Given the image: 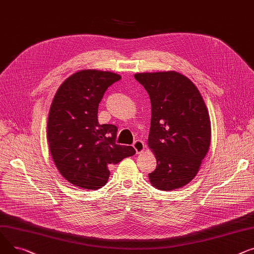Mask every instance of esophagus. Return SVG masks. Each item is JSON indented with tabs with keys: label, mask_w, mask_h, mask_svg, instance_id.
I'll use <instances>...</instances> for the list:
<instances>
[{
	"label": "esophagus",
	"mask_w": 254,
	"mask_h": 254,
	"mask_svg": "<svg viewBox=\"0 0 254 254\" xmlns=\"http://www.w3.org/2000/svg\"><path fill=\"white\" fill-rule=\"evenodd\" d=\"M133 147L135 148L136 154H140V153H142L144 151L145 144L141 140H135V141H134V143H133Z\"/></svg>",
	"instance_id": "1"
}]
</instances>
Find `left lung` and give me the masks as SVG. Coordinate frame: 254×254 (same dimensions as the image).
Wrapping results in <instances>:
<instances>
[{
	"label": "left lung",
	"instance_id": "8db88e82",
	"mask_svg": "<svg viewBox=\"0 0 254 254\" xmlns=\"http://www.w3.org/2000/svg\"><path fill=\"white\" fill-rule=\"evenodd\" d=\"M150 95L151 128L147 144L157 160L148 174L161 190L188 185L198 173L210 146L211 126L206 104L193 83L169 70L134 74Z\"/></svg>",
	"mask_w": 254,
	"mask_h": 254
}]
</instances>
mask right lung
<instances>
[{"label":"right lung","mask_w":254,"mask_h":254,"mask_svg":"<svg viewBox=\"0 0 254 254\" xmlns=\"http://www.w3.org/2000/svg\"><path fill=\"white\" fill-rule=\"evenodd\" d=\"M120 74L97 69L74 72L52 100L47 137L56 168L71 185L98 190L108 183L109 166L135 154L116 143L118 128L98 123V104Z\"/></svg>","instance_id":"1"}]
</instances>
